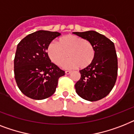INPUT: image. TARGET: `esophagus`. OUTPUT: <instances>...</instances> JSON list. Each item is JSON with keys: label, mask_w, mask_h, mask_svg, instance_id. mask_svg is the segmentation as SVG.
Returning <instances> with one entry per match:
<instances>
[{"label": "esophagus", "mask_w": 134, "mask_h": 134, "mask_svg": "<svg viewBox=\"0 0 134 134\" xmlns=\"http://www.w3.org/2000/svg\"><path fill=\"white\" fill-rule=\"evenodd\" d=\"M70 73H71L70 71H65V74H69Z\"/></svg>", "instance_id": "esophagus-1"}]
</instances>
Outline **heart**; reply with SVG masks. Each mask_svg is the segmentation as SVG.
<instances>
[{"label": "heart", "instance_id": "1", "mask_svg": "<svg viewBox=\"0 0 134 134\" xmlns=\"http://www.w3.org/2000/svg\"><path fill=\"white\" fill-rule=\"evenodd\" d=\"M47 54L49 59L58 66L65 63L66 69L79 67L84 69L89 67L95 58L96 52L93 44L81 37L67 35L60 38L58 43L50 42L47 47Z\"/></svg>", "mask_w": 134, "mask_h": 134}]
</instances>
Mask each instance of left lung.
Returning <instances> with one entry per match:
<instances>
[{
	"instance_id": "1",
	"label": "left lung",
	"mask_w": 134,
	"mask_h": 134,
	"mask_svg": "<svg viewBox=\"0 0 134 134\" xmlns=\"http://www.w3.org/2000/svg\"><path fill=\"white\" fill-rule=\"evenodd\" d=\"M73 34L91 42L96 52L93 63L80 71L76 92L85 100H99L110 93L117 78L118 58L114 42L95 31Z\"/></svg>"
}]
</instances>
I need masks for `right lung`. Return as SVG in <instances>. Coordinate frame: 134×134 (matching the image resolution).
<instances>
[{
  "label": "right lung",
  "mask_w": 134,
  "mask_h": 134,
  "mask_svg": "<svg viewBox=\"0 0 134 134\" xmlns=\"http://www.w3.org/2000/svg\"><path fill=\"white\" fill-rule=\"evenodd\" d=\"M60 35L57 31L39 30L25 37L17 45L14 76L26 96L43 100L56 92L58 78L65 71L51 62L46 52L48 44Z\"/></svg>",
  "instance_id": "1"
}]
</instances>
